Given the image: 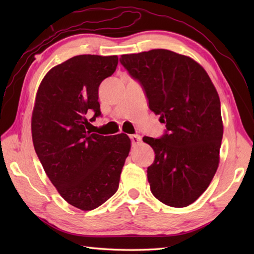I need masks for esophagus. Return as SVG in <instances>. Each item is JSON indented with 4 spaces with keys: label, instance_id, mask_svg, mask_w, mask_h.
Returning <instances> with one entry per match:
<instances>
[{
    "label": "esophagus",
    "instance_id": "1",
    "mask_svg": "<svg viewBox=\"0 0 254 254\" xmlns=\"http://www.w3.org/2000/svg\"><path fill=\"white\" fill-rule=\"evenodd\" d=\"M130 138H131V142H132V145H138L139 143H141V136L137 135V134H134V135H130Z\"/></svg>",
    "mask_w": 254,
    "mask_h": 254
}]
</instances>
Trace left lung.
<instances>
[{
    "instance_id": "8db88e82",
    "label": "left lung",
    "mask_w": 254,
    "mask_h": 254,
    "mask_svg": "<svg viewBox=\"0 0 254 254\" xmlns=\"http://www.w3.org/2000/svg\"><path fill=\"white\" fill-rule=\"evenodd\" d=\"M120 62L166 124L161 137H143L155 152L147 168L150 191L168 206L186 207L202 195L218 168L224 127L217 90L197 62L174 51L123 55Z\"/></svg>"
}]
</instances>
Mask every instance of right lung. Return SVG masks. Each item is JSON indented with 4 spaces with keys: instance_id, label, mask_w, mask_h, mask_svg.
<instances>
[{
    "instance_id": "add662e5",
    "label": "right lung",
    "mask_w": 254,
    "mask_h": 254,
    "mask_svg": "<svg viewBox=\"0 0 254 254\" xmlns=\"http://www.w3.org/2000/svg\"><path fill=\"white\" fill-rule=\"evenodd\" d=\"M118 57L76 56L52 67L38 88L31 118L36 154L52 185L82 210L115 194L131 148L127 136L91 133L88 113L101 115L98 88L115 73Z\"/></svg>"
}]
</instances>
